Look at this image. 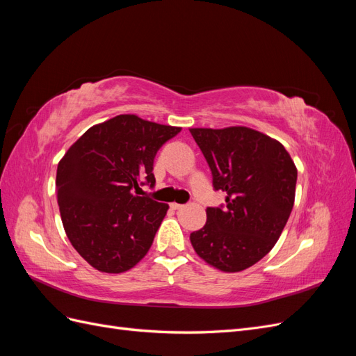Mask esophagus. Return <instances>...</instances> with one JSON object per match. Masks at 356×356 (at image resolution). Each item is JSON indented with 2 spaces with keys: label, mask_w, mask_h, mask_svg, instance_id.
<instances>
[{
  "label": "esophagus",
  "mask_w": 356,
  "mask_h": 356,
  "mask_svg": "<svg viewBox=\"0 0 356 356\" xmlns=\"http://www.w3.org/2000/svg\"><path fill=\"white\" fill-rule=\"evenodd\" d=\"M182 207H184V204H181V203H170V208H172V209H175V211L181 209Z\"/></svg>",
  "instance_id": "34e87169"
}]
</instances>
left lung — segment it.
Listing matches in <instances>:
<instances>
[{
	"mask_svg": "<svg viewBox=\"0 0 356 356\" xmlns=\"http://www.w3.org/2000/svg\"><path fill=\"white\" fill-rule=\"evenodd\" d=\"M225 204L207 208L190 234L195 251L221 272H241L270 252L294 207L297 169L285 147L250 127L190 129Z\"/></svg>",
	"mask_w": 356,
	"mask_h": 356,
	"instance_id": "1",
	"label": "left lung"
}]
</instances>
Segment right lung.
Listing matches in <instances>:
<instances>
[{
	"instance_id": "add662e5",
	"label": "right lung",
	"mask_w": 356,
	"mask_h": 356,
	"mask_svg": "<svg viewBox=\"0 0 356 356\" xmlns=\"http://www.w3.org/2000/svg\"><path fill=\"white\" fill-rule=\"evenodd\" d=\"M179 132L181 127L122 114L86 131L59 161L63 229L96 270L126 272L148 252L169 207L138 191L154 187V157Z\"/></svg>"
}]
</instances>
